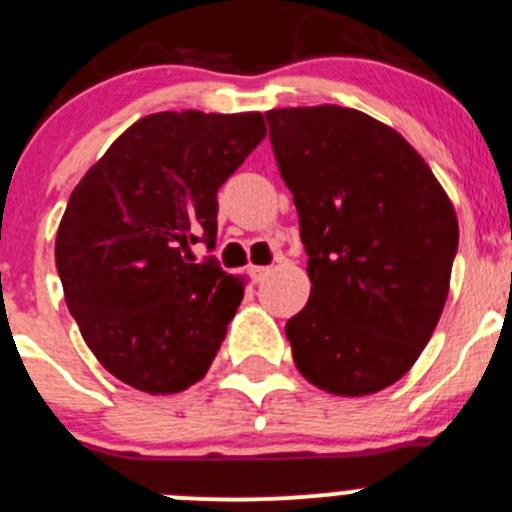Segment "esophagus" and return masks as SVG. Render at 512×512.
<instances>
[{
    "label": "esophagus",
    "instance_id": "esophagus-1",
    "mask_svg": "<svg viewBox=\"0 0 512 512\" xmlns=\"http://www.w3.org/2000/svg\"><path fill=\"white\" fill-rule=\"evenodd\" d=\"M271 271H273L271 266H251V278H254L256 283H261L263 278L271 276Z\"/></svg>",
    "mask_w": 512,
    "mask_h": 512
}]
</instances>
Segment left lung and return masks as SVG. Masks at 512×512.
Wrapping results in <instances>:
<instances>
[{"mask_svg":"<svg viewBox=\"0 0 512 512\" xmlns=\"http://www.w3.org/2000/svg\"><path fill=\"white\" fill-rule=\"evenodd\" d=\"M293 194L311 296L286 323L301 376L333 396L401 381L443 313L458 216L423 156L336 104L266 111Z\"/></svg>","mask_w":512,"mask_h":512,"instance_id":"left-lung-1","label":"left lung"}]
</instances>
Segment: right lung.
Listing matches in <instances>:
<instances>
[{"instance_id":"1","label":"right lung","mask_w":512,"mask_h":512,"mask_svg":"<svg viewBox=\"0 0 512 512\" xmlns=\"http://www.w3.org/2000/svg\"><path fill=\"white\" fill-rule=\"evenodd\" d=\"M266 136L258 111H159L91 166L59 221L57 271L96 361L136 391L171 396L209 371L244 276L191 263L216 241V191Z\"/></svg>"}]
</instances>
